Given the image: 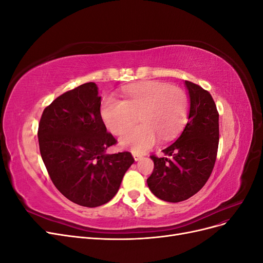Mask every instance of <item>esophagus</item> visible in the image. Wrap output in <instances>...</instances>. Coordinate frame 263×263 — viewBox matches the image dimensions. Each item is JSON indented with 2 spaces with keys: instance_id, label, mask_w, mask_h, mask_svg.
<instances>
[{
  "instance_id": "esophagus-1",
  "label": "esophagus",
  "mask_w": 263,
  "mask_h": 263,
  "mask_svg": "<svg viewBox=\"0 0 263 263\" xmlns=\"http://www.w3.org/2000/svg\"><path fill=\"white\" fill-rule=\"evenodd\" d=\"M133 157H134V159H135V161H139V160H141V156H138V155H136V154H134L133 155Z\"/></svg>"
}]
</instances>
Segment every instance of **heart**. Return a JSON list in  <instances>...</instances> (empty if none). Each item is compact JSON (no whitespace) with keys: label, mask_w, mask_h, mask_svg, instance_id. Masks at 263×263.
I'll return each mask as SVG.
<instances>
[{"label":"heart","mask_w":263,"mask_h":263,"mask_svg":"<svg viewBox=\"0 0 263 263\" xmlns=\"http://www.w3.org/2000/svg\"><path fill=\"white\" fill-rule=\"evenodd\" d=\"M189 100L184 91L166 83L148 81L134 84L124 91L123 101L106 98L101 115L110 133L118 135L137 119L142 123L126 130L119 145L135 154H144L158 139H170L184 125Z\"/></svg>","instance_id":"1"}]
</instances>
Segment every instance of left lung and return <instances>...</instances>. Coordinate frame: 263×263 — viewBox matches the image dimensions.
Here are the masks:
<instances>
[{
  "mask_svg": "<svg viewBox=\"0 0 263 263\" xmlns=\"http://www.w3.org/2000/svg\"><path fill=\"white\" fill-rule=\"evenodd\" d=\"M189 116L180 137L162 150L163 157L151 156L155 168L147 179L149 190L162 201L178 203L197 193L208 182L216 160L219 126L212 95L185 81Z\"/></svg>",
  "mask_w": 263,
  "mask_h": 263,
  "instance_id": "8db88e82",
  "label": "left lung"
}]
</instances>
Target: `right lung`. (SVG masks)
<instances>
[{
	"mask_svg": "<svg viewBox=\"0 0 263 263\" xmlns=\"http://www.w3.org/2000/svg\"><path fill=\"white\" fill-rule=\"evenodd\" d=\"M101 99L97 84L84 83L46 107L38 127L39 150L54 186L85 208L112 200L135 161L127 151L105 154L116 140L103 123Z\"/></svg>",
	"mask_w": 263,
	"mask_h": 263,
	"instance_id": "right-lung-1",
	"label": "right lung"
}]
</instances>
